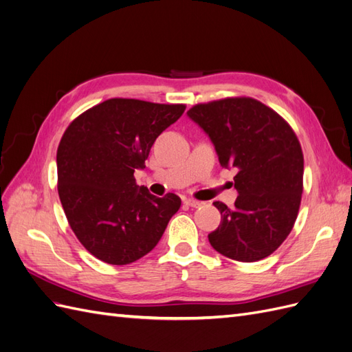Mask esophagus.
I'll use <instances>...</instances> for the list:
<instances>
[{"instance_id": "34e87169", "label": "esophagus", "mask_w": 352, "mask_h": 352, "mask_svg": "<svg viewBox=\"0 0 352 352\" xmlns=\"http://www.w3.org/2000/svg\"><path fill=\"white\" fill-rule=\"evenodd\" d=\"M184 202H185L186 206L192 207V208H198V207L202 206V202H199V201H197V199H192V198H188V199H185Z\"/></svg>"}]
</instances>
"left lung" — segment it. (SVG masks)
I'll return each instance as SVG.
<instances>
[{
	"instance_id": "8db88e82",
	"label": "left lung",
	"mask_w": 352,
	"mask_h": 352,
	"mask_svg": "<svg viewBox=\"0 0 352 352\" xmlns=\"http://www.w3.org/2000/svg\"><path fill=\"white\" fill-rule=\"evenodd\" d=\"M188 117L214 145L221 167L235 168V207L212 202L219 228L211 247L228 258L252 263L278 250L289 235L302 195L300 141L282 117L252 98L198 104Z\"/></svg>"
}]
</instances>
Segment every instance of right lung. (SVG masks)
Returning <instances> with one entry per match:
<instances>
[{"label":"right lung","instance_id":"right-lung-1","mask_svg":"<svg viewBox=\"0 0 352 352\" xmlns=\"http://www.w3.org/2000/svg\"><path fill=\"white\" fill-rule=\"evenodd\" d=\"M184 104L111 98L82 113L57 150L58 195L69 225L98 260L124 265L150 252L180 207L135 182L158 135Z\"/></svg>","mask_w":352,"mask_h":352}]
</instances>
